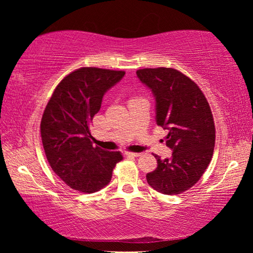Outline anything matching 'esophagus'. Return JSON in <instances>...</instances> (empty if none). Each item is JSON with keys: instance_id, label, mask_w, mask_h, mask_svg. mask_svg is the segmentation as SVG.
Segmentation results:
<instances>
[{"instance_id": "obj_1", "label": "esophagus", "mask_w": 253, "mask_h": 253, "mask_svg": "<svg viewBox=\"0 0 253 253\" xmlns=\"http://www.w3.org/2000/svg\"><path fill=\"white\" fill-rule=\"evenodd\" d=\"M125 154L127 156H132V157H138L140 155V153H130V152H126Z\"/></svg>"}]
</instances>
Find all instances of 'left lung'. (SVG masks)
<instances>
[{
    "instance_id": "obj_1",
    "label": "left lung",
    "mask_w": 253,
    "mask_h": 253,
    "mask_svg": "<svg viewBox=\"0 0 253 253\" xmlns=\"http://www.w3.org/2000/svg\"><path fill=\"white\" fill-rule=\"evenodd\" d=\"M155 98L156 124L169 130L166 146L172 157L157 160L147 183L162 194L174 195L199 181L211 162L215 128L207 98L194 81L172 68L136 71Z\"/></svg>"
}]
</instances>
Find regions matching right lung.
<instances>
[{"label": "right lung", "instance_id": "1", "mask_svg": "<svg viewBox=\"0 0 253 253\" xmlns=\"http://www.w3.org/2000/svg\"><path fill=\"white\" fill-rule=\"evenodd\" d=\"M124 76L125 71L81 68L61 80L45 107L41 138L46 160L74 190L84 193L101 190L123 160L119 152L93 146L89 125L100 110L105 93Z\"/></svg>", "mask_w": 253, "mask_h": 253}]
</instances>
